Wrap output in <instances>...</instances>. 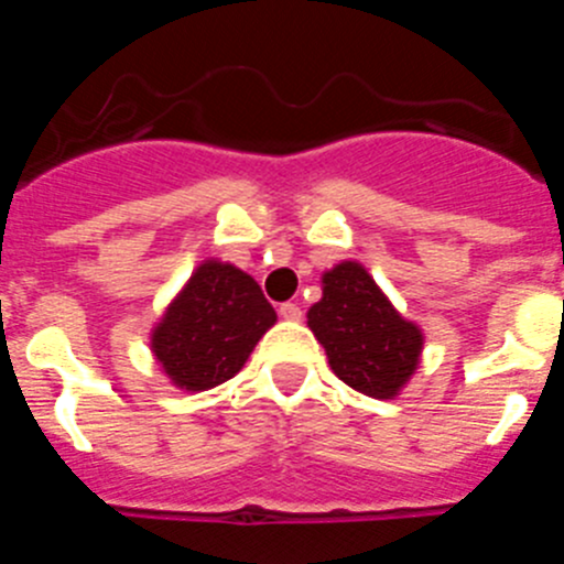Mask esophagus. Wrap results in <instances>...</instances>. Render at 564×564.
Listing matches in <instances>:
<instances>
[{
  "label": "esophagus",
  "mask_w": 564,
  "mask_h": 564,
  "mask_svg": "<svg viewBox=\"0 0 564 564\" xmlns=\"http://www.w3.org/2000/svg\"><path fill=\"white\" fill-rule=\"evenodd\" d=\"M279 316L288 318V322H299L302 318V307L296 302H285V305H279Z\"/></svg>",
  "instance_id": "esophagus-1"
}]
</instances>
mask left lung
Instances as JSON below:
<instances>
[{
  "instance_id": "obj_1",
  "label": "left lung",
  "mask_w": 564,
  "mask_h": 564,
  "mask_svg": "<svg viewBox=\"0 0 564 564\" xmlns=\"http://www.w3.org/2000/svg\"><path fill=\"white\" fill-rule=\"evenodd\" d=\"M322 299L307 327L347 387L370 398H395L415 372L423 336L383 296L358 262H341L322 279Z\"/></svg>"
}]
</instances>
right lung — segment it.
I'll return each mask as SVG.
<instances>
[{
    "instance_id": "1",
    "label": "right lung",
    "mask_w": 564,
    "mask_h": 564,
    "mask_svg": "<svg viewBox=\"0 0 564 564\" xmlns=\"http://www.w3.org/2000/svg\"><path fill=\"white\" fill-rule=\"evenodd\" d=\"M276 322L259 285L223 262H203L152 333V352L181 390H212L242 370Z\"/></svg>"
}]
</instances>
